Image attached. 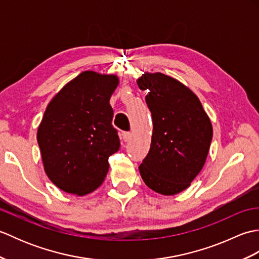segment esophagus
Segmentation results:
<instances>
[{
    "label": "esophagus",
    "instance_id": "esophagus-1",
    "mask_svg": "<svg viewBox=\"0 0 259 259\" xmlns=\"http://www.w3.org/2000/svg\"><path fill=\"white\" fill-rule=\"evenodd\" d=\"M131 138H133V134H131V133H123V134H122V139H123L125 142H128Z\"/></svg>",
    "mask_w": 259,
    "mask_h": 259
}]
</instances>
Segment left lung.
I'll list each match as a JSON object with an SVG mask.
<instances>
[{
  "mask_svg": "<svg viewBox=\"0 0 259 259\" xmlns=\"http://www.w3.org/2000/svg\"><path fill=\"white\" fill-rule=\"evenodd\" d=\"M137 83L148 92L153 123L150 150L139 166L141 178L158 194L177 195L206 162L212 139L210 119L195 93L171 76L145 72Z\"/></svg>",
  "mask_w": 259,
  "mask_h": 259,
  "instance_id": "1",
  "label": "left lung"
}]
</instances>
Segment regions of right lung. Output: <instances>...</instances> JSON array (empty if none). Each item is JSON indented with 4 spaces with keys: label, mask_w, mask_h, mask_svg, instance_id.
<instances>
[{
    "label": "right lung",
    "mask_w": 259,
    "mask_h": 259,
    "mask_svg": "<svg viewBox=\"0 0 259 259\" xmlns=\"http://www.w3.org/2000/svg\"><path fill=\"white\" fill-rule=\"evenodd\" d=\"M118 84L115 74L84 71L48 104L37 144L49 179L68 194L95 191L108 174V158L119 150L109 103Z\"/></svg>",
    "instance_id": "obj_1"
}]
</instances>
